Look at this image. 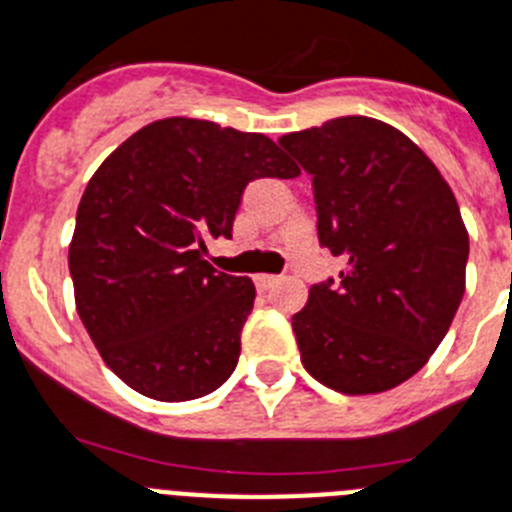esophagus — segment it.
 Listing matches in <instances>:
<instances>
[{
  "instance_id": "obj_1",
  "label": "esophagus",
  "mask_w": 512,
  "mask_h": 512,
  "mask_svg": "<svg viewBox=\"0 0 512 512\" xmlns=\"http://www.w3.org/2000/svg\"><path fill=\"white\" fill-rule=\"evenodd\" d=\"M278 281H281V278L270 276V273H260V276H257V286H260V289H270V286H276Z\"/></svg>"
}]
</instances>
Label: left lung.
Returning <instances> with one entry per match:
<instances>
[{
  "instance_id": "8db88e82",
  "label": "left lung",
  "mask_w": 512,
  "mask_h": 512,
  "mask_svg": "<svg viewBox=\"0 0 512 512\" xmlns=\"http://www.w3.org/2000/svg\"><path fill=\"white\" fill-rule=\"evenodd\" d=\"M278 144L313 176L318 239L344 260L292 318L302 365L334 392H389L429 363L465 294L458 199L384 120L347 115Z\"/></svg>"
}]
</instances>
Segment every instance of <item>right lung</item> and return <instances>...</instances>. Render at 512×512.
<instances>
[{"mask_svg": "<svg viewBox=\"0 0 512 512\" xmlns=\"http://www.w3.org/2000/svg\"><path fill=\"white\" fill-rule=\"evenodd\" d=\"M299 168L263 134L162 118L128 136L83 191L68 247L76 310L105 365L149 400L215 392L239 363L255 284L218 273L255 178Z\"/></svg>", "mask_w": 512, "mask_h": 512, "instance_id": "obj_1", "label": "right lung"}]
</instances>
